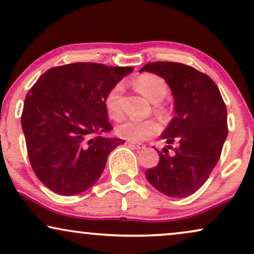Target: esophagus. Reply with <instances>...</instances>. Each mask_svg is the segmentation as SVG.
<instances>
[{"label":"esophagus","mask_w":254,"mask_h":254,"mask_svg":"<svg viewBox=\"0 0 254 254\" xmlns=\"http://www.w3.org/2000/svg\"><path fill=\"white\" fill-rule=\"evenodd\" d=\"M128 144H129L130 147H133V148H135V149H143L144 147V144H142V143H135V142H131V141H128L127 142Z\"/></svg>","instance_id":"34e87169"}]
</instances>
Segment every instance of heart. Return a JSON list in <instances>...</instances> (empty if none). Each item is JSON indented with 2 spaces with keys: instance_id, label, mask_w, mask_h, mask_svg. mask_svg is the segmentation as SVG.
<instances>
[{
  "instance_id": "obj_1",
  "label": "heart",
  "mask_w": 254,
  "mask_h": 254,
  "mask_svg": "<svg viewBox=\"0 0 254 254\" xmlns=\"http://www.w3.org/2000/svg\"><path fill=\"white\" fill-rule=\"evenodd\" d=\"M135 87L141 92L144 97L154 103L156 113L167 115V108L162 100L168 93L167 84L159 75L154 73H142L135 79ZM124 86L121 83H115L107 93L105 94L104 105L106 108L108 117L115 121L123 119L124 113L120 105V98L123 94ZM161 125L155 119L147 120H127L117 127V134L123 139L133 142H140L150 139L160 133Z\"/></svg>"
}]
</instances>
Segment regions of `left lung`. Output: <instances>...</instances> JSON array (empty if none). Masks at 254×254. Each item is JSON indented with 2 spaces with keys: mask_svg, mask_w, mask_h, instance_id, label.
Segmentation results:
<instances>
[{
  "mask_svg": "<svg viewBox=\"0 0 254 254\" xmlns=\"http://www.w3.org/2000/svg\"><path fill=\"white\" fill-rule=\"evenodd\" d=\"M140 71L159 74L169 85L175 101V117L161 137L175 144L173 156L159 151L155 168L146 171L151 186L170 197L196 192L218 162L228 136V112L219 88L209 75L175 62L148 63Z\"/></svg>",
  "mask_w": 254,
  "mask_h": 254,
  "instance_id": "obj_1",
  "label": "left lung"
}]
</instances>
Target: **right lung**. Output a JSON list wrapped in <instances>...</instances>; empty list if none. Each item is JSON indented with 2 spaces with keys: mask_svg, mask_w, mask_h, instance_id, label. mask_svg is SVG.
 I'll use <instances>...</instances> for the list:
<instances>
[{
  "mask_svg": "<svg viewBox=\"0 0 254 254\" xmlns=\"http://www.w3.org/2000/svg\"><path fill=\"white\" fill-rule=\"evenodd\" d=\"M131 67L72 63L43 73L24 100L21 117L32 170L63 196L99 180L110 153L124 143L106 136L113 127L104 105L107 91Z\"/></svg>",
  "mask_w": 254,
  "mask_h": 254,
  "instance_id": "right-lung-1",
  "label": "right lung"
}]
</instances>
